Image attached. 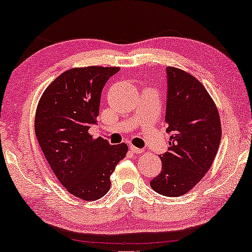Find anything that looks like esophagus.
I'll use <instances>...</instances> for the list:
<instances>
[{"instance_id":"esophagus-1","label":"esophagus","mask_w":252,"mask_h":252,"mask_svg":"<svg viewBox=\"0 0 252 252\" xmlns=\"http://www.w3.org/2000/svg\"><path fill=\"white\" fill-rule=\"evenodd\" d=\"M130 149H131V151H132L133 154H141V153H143L142 149H139V148L134 147V146H130Z\"/></svg>"}]
</instances>
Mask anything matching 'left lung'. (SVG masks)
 Segmentation results:
<instances>
[{
  "mask_svg": "<svg viewBox=\"0 0 252 252\" xmlns=\"http://www.w3.org/2000/svg\"><path fill=\"white\" fill-rule=\"evenodd\" d=\"M165 121L168 153L159 156L162 168L151 179L158 194L178 197L189 191L212 166L221 141V122L213 99L194 76L167 67Z\"/></svg>",
  "mask_w": 252,
  "mask_h": 252,
  "instance_id": "1",
  "label": "left lung"
}]
</instances>
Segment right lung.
Here are the masks:
<instances>
[{"label":"right lung","instance_id":"obj_1","mask_svg":"<svg viewBox=\"0 0 252 252\" xmlns=\"http://www.w3.org/2000/svg\"><path fill=\"white\" fill-rule=\"evenodd\" d=\"M118 67L90 66L63 71L43 92L34 130L42 153L62 185L84 201L109 191L110 176L127 146L93 139L102 90Z\"/></svg>","mask_w":252,"mask_h":252}]
</instances>
